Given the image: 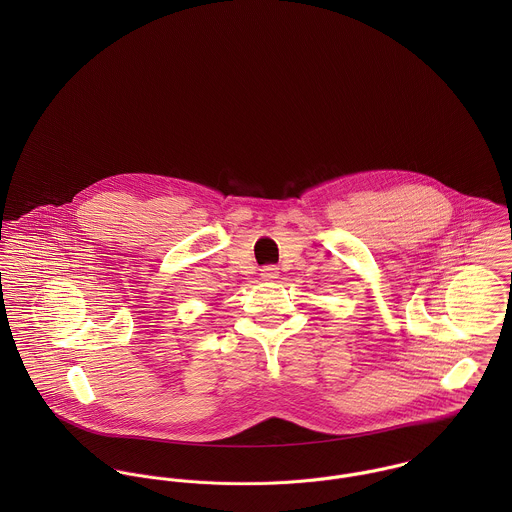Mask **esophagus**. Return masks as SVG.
Returning a JSON list of instances; mask_svg holds the SVG:
<instances>
[{"label": "esophagus", "mask_w": 512, "mask_h": 512, "mask_svg": "<svg viewBox=\"0 0 512 512\" xmlns=\"http://www.w3.org/2000/svg\"><path fill=\"white\" fill-rule=\"evenodd\" d=\"M278 274H280V272H278V268H276V266H264L260 276H262V280L272 282V280H276V278H278Z\"/></svg>", "instance_id": "34e87169"}]
</instances>
